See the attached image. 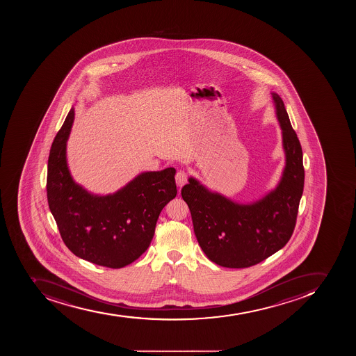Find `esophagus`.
Here are the masks:
<instances>
[{
    "label": "esophagus",
    "mask_w": 356,
    "mask_h": 356,
    "mask_svg": "<svg viewBox=\"0 0 356 356\" xmlns=\"http://www.w3.org/2000/svg\"><path fill=\"white\" fill-rule=\"evenodd\" d=\"M175 181L179 186H183L188 182V174L184 170H179L175 175Z\"/></svg>",
    "instance_id": "esophagus-1"
}]
</instances>
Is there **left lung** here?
<instances>
[{"mask_svg":"<svg viewBox=\"0 0 356 356\" xmlns=\"http://www.w3.org/2000/svg\"><path fill=\"white\" fill-rule=\"evenodd\" d=\"M273 100L286 152V167L277 189L252 204L231 202L192 177L181 191L202 252L223 268H250L261 263L286 245L296 227L305 179L302 145L282 99L273 93Z\"/></svg>","mask_w":356,"mask_h":356,"instance_id":"obj_1","label":"left lung"}]
</instances>
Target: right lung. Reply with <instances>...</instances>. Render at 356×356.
Returning <instances> with one entry per match:
<instances>
[{
	"mask_svg": "<svg viewBox=\"0 0 356 356\" xmlns=\"http://www.w3.org/2000/svg\"><path fill=\"white\" fill-rule=\"evenodd\" d=\"M73 120L72 109L51 145L49 207L74 255L106 268H124L150 245L161 211L177 197V170L170 167L142 173L115 195H90L74 182L67 167L66 142Z\"/></svg>",
	"mask_w": 356,
	"mask_h": 356,
	"instance_id": "obj_1",
	"label": "right lung"
}]
</instances>
